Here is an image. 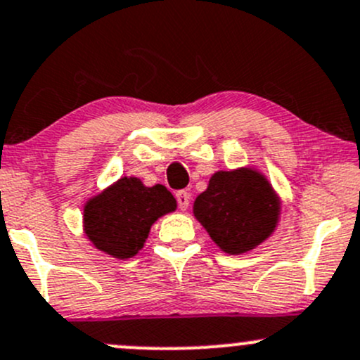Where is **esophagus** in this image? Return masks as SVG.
<instances>
[{
  "label": "esophagus",
  "mask_w": 360,
  "mask_h": 360,
  "mask_svg": "<svg viewBox=\"0 0 360 360\" xmlns=\"http://www.w3.org/2000/svg\"><path fill=\"white\" fill-rule=\"evenodd\" d=\"M176 200H177V205H179L181 210H186L190 207V193L181 190L176 193Z\"/></svg>",
  "instance_id": "obj_1"
}]
</instances>
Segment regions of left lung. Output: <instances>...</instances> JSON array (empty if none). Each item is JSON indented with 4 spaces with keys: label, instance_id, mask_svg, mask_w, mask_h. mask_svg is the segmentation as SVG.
I'll use <instances>...</instances> for the list:
<instances>
[{
    "label": "left lung",
    "instance_id": "obj_1",
    "mask_svg": "<svg viewBox=\"0 0 360 360\" xmlns=\"http://www.w3.org/2000/svg\"><path fill=\"white\" fill-rule=\"evenodd\" d=\"M193 212L219 247L240 255L274 231L279 202L266 177L255 170H221L195 200Z\"/></svg>",
    "mask_w": 360,
    "mask_h": 360
}]
</instances>
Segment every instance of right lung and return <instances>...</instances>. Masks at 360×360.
Instances as JSON below:
<instances>
[{"mask_svg": "<svg viewBox=\"0 0 360 360\" xmlns=\"http://www.w3.org/2000/svg\"><path fill=\"white\" fill-rule=\"evenodd\" d=\"M176 210L167 188H146L136 177H122L84 207L86 234L96 248L115 259H129L143 248L158 217Z\"/></svg>", "mask_w": 360, "mask_h": 360, "instance_id": "1", "label": "right lung"}]
</instances>
